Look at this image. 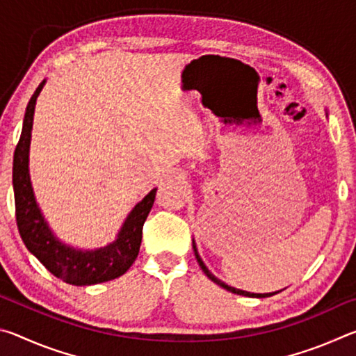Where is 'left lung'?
Wrapping results in <instances>:
<instances>
[{"instance_id":"1","label":"left lung","mask_w":356,"mask_h":356,"mask_svg":"<svg viewBox=\"0 0 356 356\" xmlns=\"http://www.w3.org/2000/svg\"><path fill=\"white\" fill-rule=\"evenodd\" d=\"M193 250H195V256H196V261H197V264H200V267L202 268V272L206 273L210 280H212L213 282H216V284L218 286H221V287H225L226 291H229V292H232V293H237V295H243V297H252V298H265V297H272V295H275L276 292H273V293H251V292H245V291H240V289H236V287H231V286H227V284H225V282L222 281H220L218 278H215V276L209 272V268L206 267V265H204V262L201 261V257H200V254H197V250H196V246H195V243H193Z\"/></svg>"}]
</instances>
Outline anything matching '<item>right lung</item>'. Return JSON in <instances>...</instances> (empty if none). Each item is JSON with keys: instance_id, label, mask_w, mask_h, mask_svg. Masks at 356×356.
Wrapping results in <instances>:
<instances>
[{"instance_id": "right-lung-1", "label": "right lung", "mask_w": 356, "mask_h": 356, "mask_svg": "<svg viewBox=\"0 0 356 356\" xmlns=\"http://www.w3.org/2000/svg\"><path fill=\"white\" fill-rule=\"evenodd\" d=\"M44 81L35 89L26 106L23 130L14 152L12 184H14L15 196V220L20 237L26 248L39 259L48 272L67 284L91 286L119 278L131 267L140 252L143 226L154 206L156 188L150 191L140 204H136L120 229L116 242L105 248L84 252L69 248L56 240L35 204L28 172L34 106Z\"/></svg>"}]
</instances>
